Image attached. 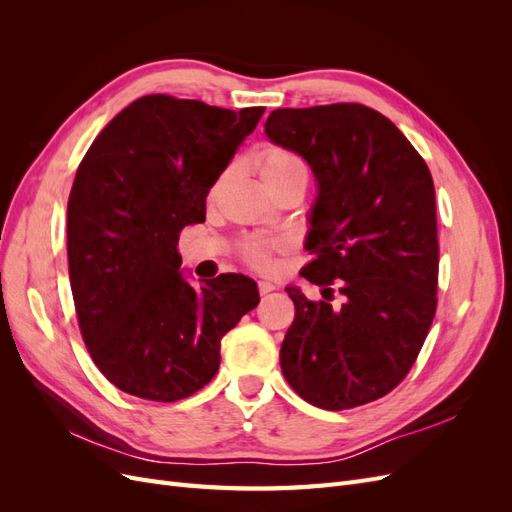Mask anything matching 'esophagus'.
Here are the masks:
<instances>
[{
	"label": "esophagus",
	"instance_id": "esophagus-1",
	"mask_svg": "<svg viewBox=\"0 0 512 512\" xmlns=\"http://www.w3.org/2000/svg\"><path fill=\"white\" fill-rule=\"evenodd\" d=\"M273 290H275V284H271V282H258V292L260 294H269Z\"/></svg>",
	"mask_w": 512,
	"mask_h": 512
}]
</instances>
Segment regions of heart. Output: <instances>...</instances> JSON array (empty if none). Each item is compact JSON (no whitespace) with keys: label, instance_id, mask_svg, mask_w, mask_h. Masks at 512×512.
Listing matches in <instances>:
<instances>
[{"label":"heart","instance_id":"b5f03b06","mask_svg":"<svg viewBox=\"0 0 512 512\" xmlns=\"http://www.w3.org/2000/svg\"><path fill=\"white\" fill-rule=\"evenodd\" d=\"M256 170L260 179L265 181L267 188L273 192L275 188H280L282 183L290 181L292 177L305 175V164L301 162L297 153H292L290 149L271 145L258 151ZM228 173L230 170H222V173L215 177L209 190V198H215L220 194V190L224 188V183L228 179ZM284 250H286V243L277 239H245L239 247V256L247 267L267 273L275 269V256Z\"/></svg>","mask_w":512,"mask_h":512}]
</instances>
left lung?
I'll return each mask as SVG.
<instances>
[{"instance_id":"8db88e82","label":"left lung","mask_w":512,"mask_h":512,"mask_svg":"<svg viewBox=\"0 0 512 512\" xmlns=\"http://www.w3.org/2000/svg\"><path fill=\"white\" fill-rule=\"evenodd\" d=\"M265 132L318 179L314 260L301 275L322 286V301L286 288L294 320L280 350L284 378L322 410L369 404L408 376L436 316L431 173L391 119L356 102L277 108Z\"/></svg>"}]
</instances>
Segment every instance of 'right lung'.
<instances>
[{
    "instance_id": "right-lung-1",
    "label": "right lung",
    "mask_w": 512,
    "mask_h": 512,
    "mask_svg": "<svg viewBox=\"0 0 512 512\" xmlns=\"http://www.w3.org/2000/svg\"><path fill=\"white\" fill-rule=\"evenodd\" d=\"M265 108L241 111L151 94L108 121L68 198V271L85 346L108 382L179 401L218 374L220 342L258 305L254 280L194 288L177 243L205 222L211 185Z\"/></svg>"
}]
</instances>
